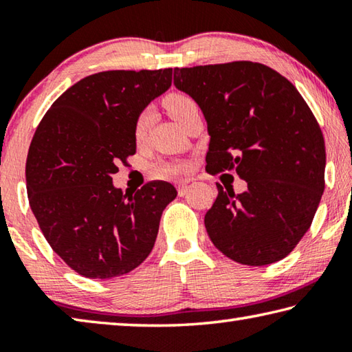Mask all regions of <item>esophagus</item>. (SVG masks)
Returning a JSON list of instances; mask_svg holds the SVG:
<instances>
[{
  "instance_id": "34e87169",
  "label": "esophagus",
  "mask_w": 352,
  "mask_h": 352,
  "mask_svg": "<svg viewBox=\"0 0 352 352\" xmlns=\"http://www.w3.org/2000/svg\"><path fill=\"white\" fill-rule=\"evenodd\" d=\"M190 183H192V180H190V178H186V180H180V182H177V189H178V194H183L184 190H186V188L189 186Z\"/></svg>"
}]
</instances>
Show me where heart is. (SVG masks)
<instances>
[{
    "label": "heart",
    "mask_w": 352,
    "mask_h": 352,
    "mask_svg": "<svg viewBox=\"0 0 352 352\" xmlns=\"http://www.w3.org/2000/svg\"><path fill=\"white\" fill-rule=\"evenodd\" d=\"M164 105L168 111L170 113V116L175 119V121L180 124L184 122L190 113L195 111L199 109V105L195 100L189 96L186 93H180V91H174L169 93L168 96L164 98ZM151 121H152V111L151 110H142L138 118L135 121V127H133V135L136 141H142L144 136L147 135V130L151 127ZM188 169L186 163L182 162H174V163H160L157 166H153V174L155 175H177V174H183L184 170Z\"/></svg>",
    "instance_id": "b5f03b06"
}]
</instances>
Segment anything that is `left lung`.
Masks as SVG:
<instances>
[{
	"mask_svg": "<svg viewBox=\"0 0 352 352\" xmlns=\"http://www.w3.org/2000/svg\"><path fill=\"white\" fill-rule=\"evenodd\" d=\"M174 83L204 111L206 172L236 170L247 190L217 183L205 214L214 245L243 265L285 258L311 226L324 190L326 148L317 119L278 71L239 60L175 68Z\"/></svg>",
	"mask_w": 352,
	"mask_h": 352,
	"instance_id": "8db88e82",
	"label": "left lung"
}]
</instances>
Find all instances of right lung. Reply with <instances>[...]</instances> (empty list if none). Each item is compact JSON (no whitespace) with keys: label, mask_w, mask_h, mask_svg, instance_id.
I'll list each match as a JSON object with an SVG mask.
<instances>
[{"label":"right lung","mask_w":352,"mask_h":352,"mask_svg":"<svg viewBox=\"0 0 352 352\" xmlns=\"http://www.w3.org/2000/svg\"><path fill=\"white\" fill-rule=\"evenodd\" d=\"M170 83L172 68L87 76L35 130L26 160L29 205L51 248L82 276H122L152 252L175 188L155 180L124 194L111 175L136 152V118Z\"/></svg>","instance_id":"obj_1"}]
</instances>
